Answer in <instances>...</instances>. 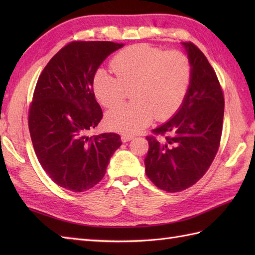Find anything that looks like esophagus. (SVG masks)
Listing matches in <instances>:
<instances>
[{"label":"esophagus","instance_id":"esophagus-1","mask_svg":"<svg viewBox=\"0 0 255 255\" xmlns=\"http://www.w3.org/2000/svg\"><path fill=\"white\" fill-rule=\"evenodd\" d=\"M131 139H133V136L131 134H127V133H124L122 136V141L123 142H127V141H130Z\"/></svg>","mask_w":255,"mask_h":255}]
</instances>
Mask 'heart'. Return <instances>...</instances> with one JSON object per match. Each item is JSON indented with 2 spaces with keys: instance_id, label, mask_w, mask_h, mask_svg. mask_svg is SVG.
<instances>
[{
  "instance_id": "heart-1",
  "label": "heart",
  "mask_w": 255,
  "mask_h": 255,
  "mask_svg": "<svg viewBox=\"0 0 255 255\" xmlns=\"http://www.w3.org/2000/svg\"><path fill=\"white\" fill-rule=\"evenodd\" d=\"M115 75L96 70L93 91L103 106H117L132 90L134 102L107 113L108 127L124 133L142 130L153 121H165L180 110L192 81V64L178 50L166 51L147 44L133 45L111 61Z\"/></svg>"
}]
</instances>
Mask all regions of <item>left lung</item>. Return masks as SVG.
<instances>
[{
  "label": "left lung",
  "instance_id": "1",
  "mask_svg": "<svg viewBox=\"0 0 255 255\" xmlns=\"http://www.w3.org/2000/svg\"><path fill=\"white\" fill-rule=\"evenodd\" d=\"M192 64V81L175 116L147 136L145 174L156 187L175 193L202 178L218 152L225 111L224 92L215 70L193 42H183Z\"/></svg>",
  "mask_w": 255,
  "mask_h": 255
}]
</instances>
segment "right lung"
<instances>
[{
  "label": "right lung",
  "mask_w": 255,
  "mask_h": 255,
  "mask_svg": "<svg viewBox=\"0 0 255 255\" xmlns=\"http://www.w3.org/2000/svg\"><path fill=\"white\" fill-rule=\"evenodd\" d=\"M123 46L113 41H71L50 59L38 78L28 111L31 142L48 176L71 192L94 187L122 145L118 133H86L103 118L93 91L94 74Z\"/></svg>",
  "instance_id": "right-lung-1"
}]
</instances>
